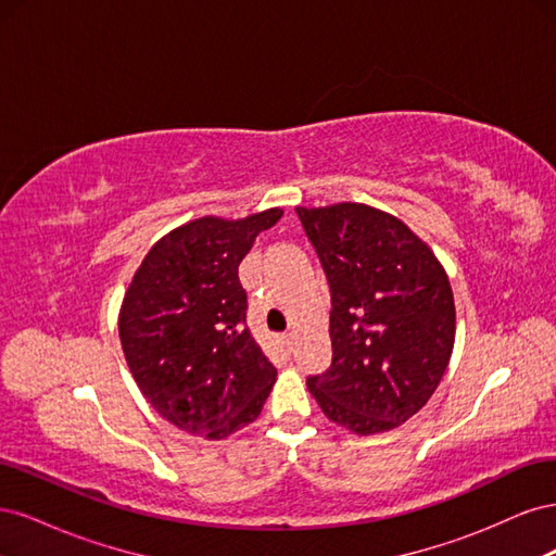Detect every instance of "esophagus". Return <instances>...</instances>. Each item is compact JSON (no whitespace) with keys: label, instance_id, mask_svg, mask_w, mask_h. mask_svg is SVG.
<instances>
[{"label":"esophagus","instance_id":"esophagus-1","mask_svg":"<svg viewBox=\"0 0 556 556\" xmlns=\"http://www.w3.org/2000/svg\"><path fill=\"white\" fill-rule=\"evenodd\" d=\"M280 341H282V345H285V348L292 350V343H294V333H292V331L282 333V336H280Z\"/></svg>","mask_w":556,"mask_h":556}]
</instances>
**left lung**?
<instances>
[{"mask_svg": "<svg viewBox=\"0 0 556 556\" xmlns=\"http://www.w3.org/2000/svg\"><path fill=\"white\" fill-rule=\"evenodd\" d=\"M331 292V366L306 380L317 406L371 435L410 419L439 387L454 345V296L431 248L366 204L296 206Z\"/></svg>", "mask_w": 556, "mask_h": 556, "instance_id": "obj_1", "label": "left lung"}]
</instances>
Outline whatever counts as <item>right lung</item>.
I'll return each mask as SVG.
<instances>
[{
    "instance_id": "1",
    "label": "right lung",
    "mask_w": 556,
    "mask_h": 556,
    "mask_svg": "<svg viewBox=\"0 0 556 556\" xmlns=\"http://www.w3.org/2000/svg\"><path fill=\"white\" fill-rule=\"evenodd\" d=\"M280 208L241 220L206 215L148 250L125 292L117 331L141 394L164 419L211 441L255 422L276 382L245 325L239 264Z\"/></svg>"
}]
</instances>
